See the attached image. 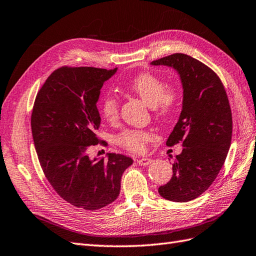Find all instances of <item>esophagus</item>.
<instances>
[{"instance_id": "esophagus-1", "label": "esophagus", "mask_w": 256, "mask_h": 256, "mask_svg": "<svg viewBox=\"0 0 256 256\" xmlns=\"http://www.w3.org/2000/svg\"><path fill=\"white\" fill-rule=\"evenodd\" d=\"M153 162L152 158H142L140 160H138V164L141 166H146L148 164H151Z\"/></svg>"}]
</instances>
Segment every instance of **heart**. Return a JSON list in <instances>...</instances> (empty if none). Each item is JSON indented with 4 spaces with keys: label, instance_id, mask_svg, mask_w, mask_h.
<instances>
[{
    "label": "heart",
    "instance_id": "heart-1",
    "mask_svg": "<svg viewBox=\"0 0 256 256\" xmlns=\"http://www.w3.org/2000/svg\"><path fill=\"white\" fill-rule=\"evenodd\" d=\"M129 90L136 93L148 108L154 110L158 117L170 114L176 103V92L167 89L166 84L160 78L151 72H141L134 77L128 84ZM120 103L113 93H108L101 102V112L103 116L110 122L118 118ZM152 140V134L144 130L130 129L124 132L118 136V142L124 148L132 152H143L148 142Z\"/></svg>",
    "mask_w": 256,
    "mask_h": 256
}]
</instances>
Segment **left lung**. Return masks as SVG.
Segmentation results:
<instances>
[{
  "instance_id": "left-lung-1",
  "label": "left lung",
  "mask_w": 256,
  "mask_h": 256,
  "mask_svg": "<svg viewBox=\"0 0 256 256\" xmlns=\"http://www.w3.org/2000/svg\"><path fill=\"white\" fill-rule=\"evenodd\" d=\"M175 70L182 84V108L166 144L182 143L172 164V177L158 193L172 202H188L213 184L232 143V117L220 77L191 56L176 53L153 60Z\"/></svg>"
}]
</instances>
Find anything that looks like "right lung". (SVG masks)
<instances>
[{
    "label": "right lung",
    "mask_w": 256,
    "mask_h": 256,
    "mask_svg": "<svg viewBox=\"0 0 256 256\" xmlns=\"http://www.w3.org/2000/svg\"><path fill=\"white\" fill-rule=\"evenodd\" d=\"M117 72L94 67H62L36 94L31 130L42 170L58 196L74 206L96 210L120 196L124 172L134 160L108 153L91 160L98 143L96 103L105 81Z\"/></svg>",
    "instance_id": "add662e5"
}]
</instances>
